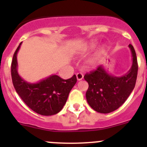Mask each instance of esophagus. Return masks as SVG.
Wrapping results in <instances>:
<instances>
[{"label": "esophagus", "mask_w": 147, "mask_h": 147, "mask_svg": "<svg viewBox=\"0 0 147 147\" xmlns=\"http://www.w3.org/2000/svg\"><path fill=\"white\" fill-rule=\"evenodd\" d=\"M76 77H77V79H78V81L82 80L83 79V78H84V76H83V74L82 73V72H78V73L76 75Z\"/></svg>", "instance_id": "1"}]
</instances>
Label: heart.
<instances>
[{
  "instance_id": "1",
  "label": "heart",
  "mask_w": 147,
  "mask_h": 147,
  "mask_svg": "<svg viewBox=\"0 0 147 147\" xmlns=\"http://www.w3.org/2000/svg\"><path fill=\"white\" fill-rule=\"evenodd\" d=\"M94 42H91L90 43V45H89V47H90V48H91V47H94ZM104 51H105V48H104V47H101V48L100 49V50H99V51L97 52V55H96V57H94V60H92L93 63H94V62H95L96 60H97V59L98 58V57H100V55H101L102 53H104Z\"/></svg>"
}]
</instances>
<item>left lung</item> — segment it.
I'll return each instance as SVG.
<instances>
[{"mask_svg": "<svg viewBox=\"0 0 147 147\" xmlns=\"http://www.w3.org/2000/svg\"><path fill=\"white\" fill-rule=\"evenodd\" d=\"M132 57L129 70L120 77L108 73L103 65L94 72L86 74L84 78L88 82L86 99L96 112L107 114L116 110L124 104L135 87L138 64L135 50L129 45Z\"/></svg>", "mask_w": 147, "mask_h": 147, "instance_id": "obj_1", "label": "left lung"}]
</instances>
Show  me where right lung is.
<instances>
[{"mask_svg":"<svg viewBox=\"0 0 147 147\" xmlns=\"http://www.w3.org/2000/svg\"><path fill=\"white\" fill-rule=\"evenodd\" d=\"M20 42L13 55L11 64V76L13 86L23 102L32 110L39 115L50 116L61 111L67 100L69 92L77 82L75 75L63 80L52 75L35 83L24 80L18 72L17 55Z\"/></svg>","mask_w":147,"mask_h":147,"instance_id":"obj_1","label":"right lung"}]
</instances>
